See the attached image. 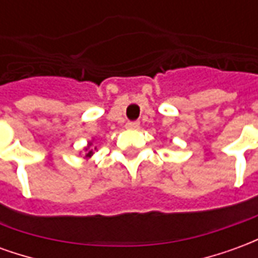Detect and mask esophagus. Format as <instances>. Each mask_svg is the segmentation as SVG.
I'll use <instances>...</instances> for the list:
<instances>
[{
  "mask_svg": "<svg viewBox=\"0 0 258 258\" xmlns=\"http://www.w3.org/2000/svg\"><path fill=\"white\" fill-rule=\"evenodd\" d=\"M125 127L130 130H137L140 128V121H127Z\"/></svg>",
  "mask_w": 258,
  "mask_h": 258,
  "instance_id": "1",
  "label": "esophagus"
}]
</instances>
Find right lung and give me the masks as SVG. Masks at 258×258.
Segmentation results:
<instances>
[{"label":"right lung","instance_id":"add662e5","mask_svg":"<svg viewBox=\"0 0 258 258\" xmlns=\"http://www.w3.org/2000/svg\"><path fill=\"white\" fill-rule=\"evenodd\" d=\"M91 155H92V149H88V152H87V155H85V156H87V157H90Z\"/></svg>","mask_w":258,"mask_h":258}]
</instances>
